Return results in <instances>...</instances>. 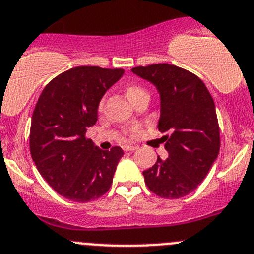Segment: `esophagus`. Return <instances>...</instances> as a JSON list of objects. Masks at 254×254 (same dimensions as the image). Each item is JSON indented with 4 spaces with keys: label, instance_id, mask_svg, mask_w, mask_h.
I'll return each mask as SVG.
<instances>
[{
    "label": "esophagus",
    "instance_id": "esophagus-1",
    "mask_svg": "<svg viewBox=\"0 0 254 254\" xmlns=\"http://www.w3.org/2000/svg\"><path fill=\"white\" fill-rule=\"evenodd\" d=\"M138 146L136 145H124L123 146V150L124 151H132V150H136Z\"/></svg>",
    "mask_w": 254,
    "mask_h": 254
}]
</instances>
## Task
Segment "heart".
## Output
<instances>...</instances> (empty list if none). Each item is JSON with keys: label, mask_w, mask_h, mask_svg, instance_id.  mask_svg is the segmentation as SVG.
Segmentation results:
<instances>
[{"label": "heart", "mask_w": 254, "mask_h": 254, "mask_svg": "<svg viewBox=\"0 0 254 254\" xmlns=\"http://www.w3.org/2000/svg\"><path fill=\"white\" fill-rule=\"evenodd\" d=\"M125 92H127V98H129L130 101H132V103H134L139 96H141V95H148V92L145 91V89L141 87L140 85L138 84H129L127 87H125ZM104 103H105V99L103 98L100 100V103H99V109H100V110H103ZM138 131H139V127H136V125H127V127H124V132L127 135V136H135V135L138 134Z\"/></svg>", "instance_id": "obj_1"}]
</instances>
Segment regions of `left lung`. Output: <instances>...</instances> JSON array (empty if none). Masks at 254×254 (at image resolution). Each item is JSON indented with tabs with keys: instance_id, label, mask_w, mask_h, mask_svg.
Here are the masks:
<instances>
[{
	"instance_id": "left-lung-1",
	"label": "left lung",
	"mask_w": 254,
	"mask_h": 254,
	"mask_svg": "<svg viewBox=\"0 0 254 254\" xmlns=\"http://www.w3.org/2000/svg\"><path fill=\"white\" fill-rule=\"evenodd\" d=\"M131 71L156 86L162 100L158 129L169 132L163 138L169 156H158L144 170L146 187L165 199L188 195L204 181L219 153L214 100L204 82L186 68L153 64Z\"/></svg>"
}]
</instances>
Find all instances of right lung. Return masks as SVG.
I'll return each instance as SVG.
<instances>
[{
  "label": "right lung",
  "mask_w": 254,
  "mask_h": 254,
  "mask_svg": "<svg viewBox=\"0 0 254 254\" xmlns=\"http://www.w3.org/2000/svg\"><path fill=\"white\" fill-rule=\"evenodd\" d=\"M123 68L77 66L45 86L35 106L30 129V153L37 170L60 195L86 203L110 189L120 146L101 150L86 131L98 122V106Z\"/></svg>",
  "instance_id": "1"
}]
</instances>
